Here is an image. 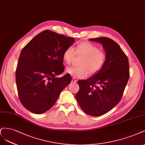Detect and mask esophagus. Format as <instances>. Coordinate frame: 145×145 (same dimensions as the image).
Returning a JSON list of instances; mask_svg holds the SVG:
<instances>
[{"instance_id": "obj_1", "label": "esophagus", "mask_w": 145, "mask_h": 145, "mask_svg": "<svg viewBox=\"0 0 145 145\" xmlns=\"http://www.w3.org/2000/svg\"><path fill=\"white\" fill-rule=\"evenodd\" d=\"M72 82H77V80H76V79L72 78Z\"/></svg>"}]
</instances>
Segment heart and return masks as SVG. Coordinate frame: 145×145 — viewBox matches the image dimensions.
Listing matches in <instances>:
<instances>
[{
	"label": "heart",
	"instance_id": "heart-1",
	"mask_svg": "<svg viewBox=\"0 0 145 145\" xmlns=\"http://www.w3.org/2000/svg\"><path fill=\"white\" fill-rule=\"evenodd\" d=\"M84 58L81 64L82 67H67L66 72L75 78H85L88 71L91 74L99 71L103 67L106 59V55L99 50L97 46L88 42H82L77 45L76 52L74 48L70 46L65 49L63 54L64 61L71 64L76 55Z\"/></svg>",
	"mask_w": 145,
	"mask_h": 145
}]
</instances>
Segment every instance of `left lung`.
<instances>
[{
    "mask_svg": "<svg viewBox=\"0 0 145 145\" xmlns=\"http://www.w3.org/2000/svg\"><path fill=\"white\" fill-rule=\"evenodd\" d=\"M89 40L102 45L105 62L93 76L78 81L79 90L76 99L86 113L99 116L113 109L122 98L129 77V63L127 55L113 40L99 37Z\"/></svg>",
    "mask_w": 145,
    "mask_h": 145,
    "instance_id": "8db88e82",
    "label": "left lung"
}]
</instances>
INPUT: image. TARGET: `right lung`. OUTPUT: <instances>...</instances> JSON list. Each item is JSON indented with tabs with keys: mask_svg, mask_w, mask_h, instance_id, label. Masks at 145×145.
<instances>
[{
	"mask_svg": "<svg viewBox=\"0 0 145 145\" xmlns=\"http://www.w3.org/2000/svg\"><path fill=\"white\" fill-rule=\"evenodd\" d=\"M74 39L45 30L34 37L22 50L16 72L18 95L24 107L35 114L45 113L72 81L64 71L63 54Z\"/></svg>",
	"mask_w": 145,
	"mask_h": 145,
	"instance_id": "right-lung-1",
	"label": "right lung"
}]
</instances>
